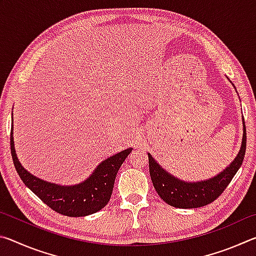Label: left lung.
Instances as JSON below:
<instances>
[{
	"mask_svg": "<svg viewBox=\"0 0 256 256\" xmlns=\"http://www.w3.org/2000/svg\"><path fill=\"white\" fill-rule=\"evenodd\" d=\"M246 151V126L242 118V138L240 150L232 162L220 174L212 178L201 182H185L172 176L156 162L152 156L149 157V172L152 184L158 196L172 206L180 209H193L204 206L216 200L230 183L234 176L242 166Z\"/></svg>",
	"mask_w": 256,
	"mask_h": 256,
	"instance_id": "1",
	"label": "left lung"
}]
</instances>
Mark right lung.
I'll return each instance as SVG.
<instances>
[{
  "mask_svg": "<svg viewBox=\"0 0 256 256\" xmlns=\"http://www.w3.org/2000/svg\"><path fill=\"white\" fill-rule=\"evenodd\" d=\"M10 146L16 172L24 185L28 186L50 209L68 216L92 214L107 204L120 167L132 151V148L125 149L105 159L82 183L62 186L38 178L21 166L14 149V123H11Z\"/></svg>",
  "mask_w": 256,
  "mask_h": 256,
  "instance_id": "1",
  "label": "right lung"
}]
</instances>
